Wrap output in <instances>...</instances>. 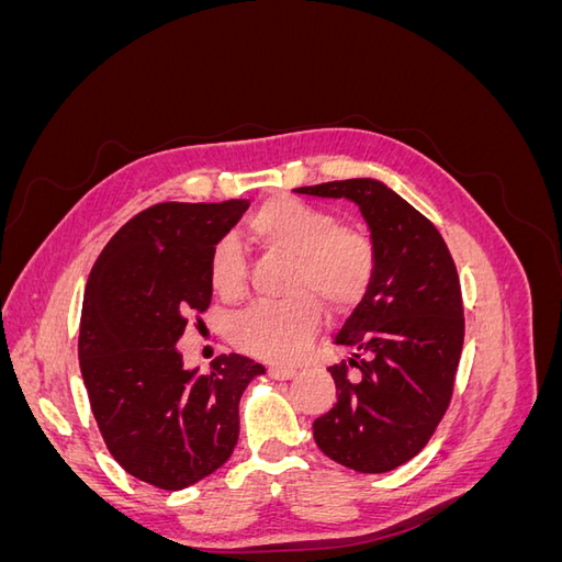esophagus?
<instances>
[{
  "label": "esophagus",
  "instance_id": "esophagus-1",
  "mask_svg": "<svg viewBox=\"0 0 562 562\" xmlns=\"http://www.w3.org/2000/svg\"><path fill=\"white\" fill-rule=\"evenodd\" d=\"M269 375L274 380H291L295 375V368H285V366H269Z\"/></svg>",
  "mask_w": 562,
  "mask_h": 562
}]
</instances>
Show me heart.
Segmentation results:
<instances>
[{
  "instance_id": "1",
  "label": "heart",
  "mask_w": 562,
  "mask_h": 562,
  "mask_svg": "<svg viewBox=\"0 0 562 562\" xmlns=\"http://www.w3.org/2000/svg\"><path fill=\"white\" fill-rule=\"evenodd\" d=\"M250 239L265 252L291 258L283 302H255L232 321V342L246 353L269 361H293L314 339L321 307L345 314L375 283L380 252L375 236L363 225L339 223L321 206L279 196L248 220ZM209 285L225 302L246 295L248 262L241 244L223 236L209 258Z\"/></svg>"
}]
</instances>
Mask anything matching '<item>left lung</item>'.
I'll return each instance as SVG.
<instances>
[{
	"label": "left lung",
	"instance_id": "obj_1",
	"mask_svg": "<svg viewBox=\"0 0 562 562\" xmlns=\"http://www.w3.org/2000/svg\"><path fill=\"white\" fill-rule=\"evenodd\" d=\"M295 192L356 201L375 236L378 277L335 335L353 353L328 368L337 401L314 419V440L337 464L384 473L429 443L452 401L464 345L457 267L431 220L378 180Z\"/></svg>",
	"mask_w": 562,
	"mask_h": 562
}]
</instances>
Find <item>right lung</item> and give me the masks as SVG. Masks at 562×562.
Wrapping results in <instances>:
<instances>
[{
  "label": "right lung",
  "instance_id": "obj_1",
  "mask_svg": "<svg viewBox=\"0 0 562 562\" xmlns=\"http://www.w3.org/2000/svg\"><path fill=\"white\" fill-rule=\"evenodd\" d=\"M246 209V199L155 203L100 250L83 291L77 349L100 436L119 467L161 490L227 462L239 398L265 372L229 353L196 375L176 349L187 321L211 304V250Z\"/></svg>",
  "mask_w": 562,
  "mask_h": 562
}]
</instances>
